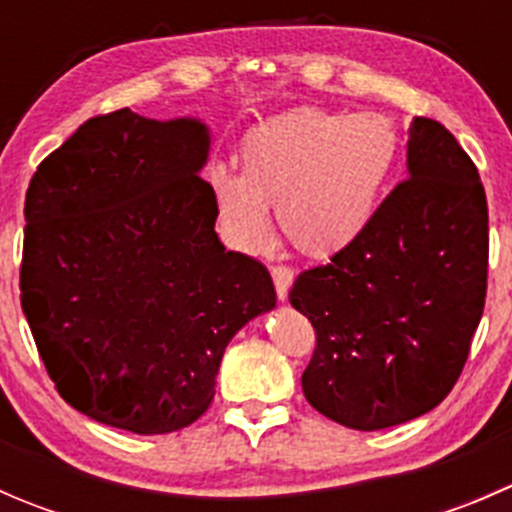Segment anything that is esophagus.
I'll use <instances>...</instances> for the list:
<instances>
[{"label": "esophagus", "mask_w": 512, "mask_h": 512, "mask_svg": "<svg viewBox=\"0 0 512 512\" xmlns=\"http://www.w3.org/2000/svg\"><path fill=\"white\" fill-rule=\"evenodd\" d=\"M272 280H275L277 297L285 302L287 294H289V287H292V282H294V272L285 265H277V267H272Z\"/></svg>", "instance_id": "34e87169"}]
</instances>
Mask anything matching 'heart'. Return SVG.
<instances>
[{"label":"heart","mask_w":512,"mask_h":512,"mask_svg":"<svg viewBox=\"0 0 512 512\" xmlns=\"http://www.w3.org/2000/svg\"><path fill=\"white\" fill-rule=\"evenodd\" d=\"M399 160V136L379 113L297 108L247 133L240 175L210 168L225 235L257 247L275 208L282 240L309 260L352 247L374 220Z\"/></svg>","instance_id":"1"}]
</instances>
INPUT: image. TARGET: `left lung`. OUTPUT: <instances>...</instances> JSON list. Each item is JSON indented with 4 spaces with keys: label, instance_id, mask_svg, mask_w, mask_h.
<instances>
[{
    "label": "left lung",
    "instance_id": "left-lung-1",
    "mask_svg": "<svg viewBox=\"0 0 512 512\" xmlns=\"http://www.w3.org/2000/svg\"><path fill=\"white\" fill-rule=\"evenodd\" d=\"M406 168L369 230L289 289L317 334L304 396L356 431L436 409L483 317L488 205L478 168L448 128L423 116L409 128Z\"/></svg>",
    "mask_w": 512,
    "mask_h": 512
}]
</instances>
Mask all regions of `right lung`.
<instances>
[{
  "instance_id": "obj_1",
  "label": "right lung",
  "mask_w": 512,
  "mask_h": 512,
  "mask_svg": "<svg viewBox=\"0 0 512 512\" xmlns=\"http://www.w3.org/2000/svg\"><path fill=\"white\" fill-rule=\"evenodd\" d=\"M198 118H89L36 168L22 309L66 404L153 436L208 411L230 339L277 302L262 262L227 252L200 178Z\"/></svg>"
}]
</instances>
